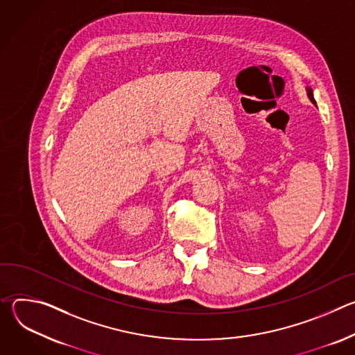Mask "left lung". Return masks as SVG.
<instances>
[{
  "mask_svg": "<svg viewBox=\"0 0 355 355\" xmlns=\"http://www.w3.org/2000/svg\"><path fill=\"white\" fill-rule=\"evenodd\" d=\"M306 91H308V96H309V99H311L312 103L316 105V101H315V98H313V91H312V88H311V87H306Z\"/></svg>",
  "mask_w": 355,
  "mask_h": 355,
  "instance_id": "8db88e82",
  "label": "left lung"
}]
</instances>
